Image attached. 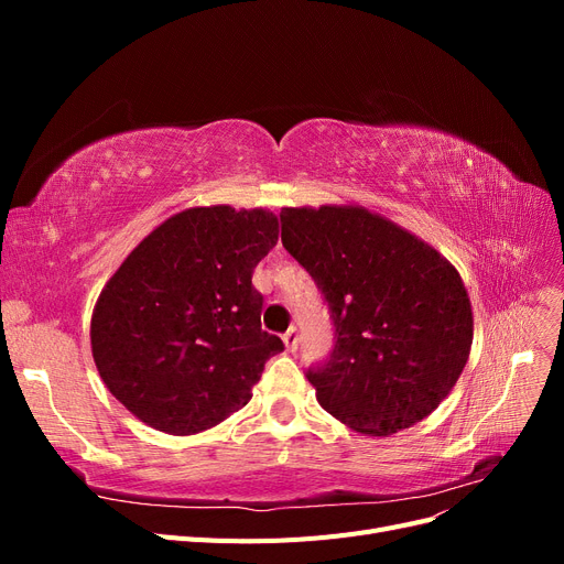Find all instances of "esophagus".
I'll return each instance as SVG.
<instances>
[{"label": "esophagus", "instance_id": "esophagus-1", "mask_svg": "<svg viewBox=\"0 0 564 564\" xmlns=\"http://www.w3.org/2000/svg\"><path fill=\"white\" fill-rule=\"evenodd\" d=\"M282 340H284V348H286L289 352H294V350L299 348V332L292 327L289 332H284Z\"/></svg>", "mask_w": 564, "mask_h": 564}]
</instances>
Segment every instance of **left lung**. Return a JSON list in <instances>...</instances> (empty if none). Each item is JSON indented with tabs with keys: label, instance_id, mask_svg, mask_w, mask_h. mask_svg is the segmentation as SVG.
<instances>
[{
	"label": "left lung",
	"instance_id": "obj_1",
	"mask_svg": "<svg viewBox=\"0 0 564 564\" xmlns=\"http://www.w3.org/2000/svg\"><path fill=\"white\" fill-rule=\"evenodd\" d=\"M280 220L284 249L322 289L336 327L329 362L308 371L324 412L369 437L431 416L473 346L458 270L360 204L284 207Z\"/></svg>",
	"mask_w": 564,
	"mask_h": 564
}]
</instances>
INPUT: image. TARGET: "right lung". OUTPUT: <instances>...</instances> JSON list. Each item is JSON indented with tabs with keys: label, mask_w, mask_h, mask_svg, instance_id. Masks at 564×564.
I'll return each instance as SVG.
<instances>
[{
	"label": "right lung",
	"mask_w": 564,
	"mask_h": 564,
	"mask_svg": "<svg viewBox=\"0 0 564 564\" xmlns=\"http://www.w3.org/2000/svg\"><path fill=\"white\" fill-rule=\"evenodd\" d=\"M270 209L191 207L122 261L91 315L106 388L145 425L197 435L251 400L265 360L284 350L261 329L251 272L278 245Z\"/></svg>",
	"instance_id": "add662e5"
}]
</instances>
